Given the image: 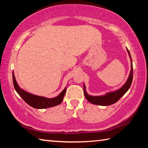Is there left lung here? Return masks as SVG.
<instances>
[{"instance_id": "1", "label": "left lung", "mask_w": 148, "mask_h": 148, "mask_svg": "<svg viewBox=\"0 0 148 148\" xmlns=\"http://www.w3.org/2000/svg\"><path fill=\"white\" fill-rule=\"evenodd\" d=\"M127 51L129 55L130 58H131V70L130 72L129 76L127 79L126 83H125L123 86L121 88L119 89L117 91H115L113 92H108L106 95H102V96H91L87 93L86 86L84 84V95L86 99L89 102L96 104V105H100V106H109V105L113 104L116 103L117 101L123 96L127 91H128L130 87L131 86L132 77H133V68H132V62L131 54L129 53V51L128 49L127 48Z\"/></svg>"}]
</instances>
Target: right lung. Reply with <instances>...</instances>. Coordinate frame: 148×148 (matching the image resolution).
<instances>
[{"label": "right lung", "instance_id": "add662e5", "mask_svg": "<svg viewBox=\"0 0 148 148\" xmlns=\"http://www.w3.org/2000/svg\"><path fill=\"white\" fill-rule=\"evenodd\" d=\"M12 77H13V84L14 88L16 89L17 93L23 99L25 102H26L29 106H32V108H47L53 107L61 104L62 100H63L65 92H66V88L65 87L63 89V91L58 96L52 99H48L44 97L37 96V95L29 93V92H27L20 88L18 84L17 83L16 78H15L14 72L12 73Z\"/></svg>", "mask_w": 148, "mask_h": 148}]
</instances>
